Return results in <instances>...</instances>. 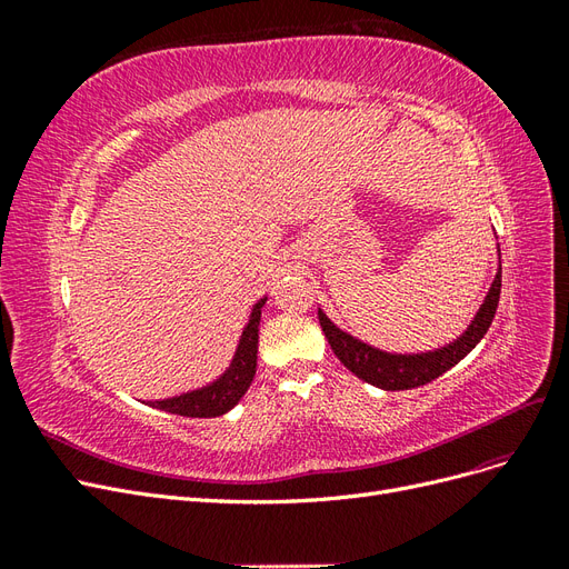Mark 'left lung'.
Listing matches in <instances>:
<instances>
[{"instance_id": "8db88e82", "label": "left lung", "mask_w": 569, "mask_h": 569, "mask_svg": "<svg viewBox=\"0 0 569 569\" xmlns=\"http://www.w3.org/2000/svg\"><path fill=\"white\" fill-rule=\"evenodd\" d=\"M498 299H501V270L496 272L489 295L485 303L479 306V311L468 330H465L456 341L427 353H387L351 337L349 332L339 330L322 311H318V320L335 356L347 366V370H351L363 382L380 387L385 391H403L432 382L439 375L460 363V360L481 341V337L487 335L496 316Z\"/></svg>"}]
</instances>
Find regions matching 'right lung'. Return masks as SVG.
<instances>
[{"label": "right lung", "mask_w": 569, "mask_h": 569, "mask_svg": "<svg viewBox=\"0 0 569 569\" xmlns=\"http://www.w3.org/2000/svg\"><path fill=\"white\" fill-rule=\"evenodd\" d=\"M266 301L268 297L253 303L249 322L244 327L242 337H239L232 363L216 382L194 391L173 396V399L149 401V406L173 412V416H184V418H218V416H226L228 410H232L239 403V399L247 393L249 385L253 382L256 353H258V325H261V308Z\"/></svg>", "instance_id": "right-lung-1"}]
</instances>
